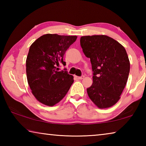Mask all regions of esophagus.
I'll use <instances>...</instances> for the list:
<instances>
[{"instance_id": "34e87169", "label": "esophagus", "mask_w": 146, "mask_h": 146, "mask_svg": "<svg viewBox=\"0 0 146 146\" xmlns=\"http://www.w3.org/2000/svg\"><path fill=\"white\" fill-rule=\"evenodd\" d=\"M76 78L78 79V80H81V79H83L84 78V76L82 75L81 76H76Z\"/></svg>"}]
</instances>
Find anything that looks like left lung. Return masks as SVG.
<instances>
[{
  "label": "left lung",
  "instance_id": "left-lung-1",
  "mask_svg": "<svg viewBox=\"0 0 146 146\" xmlns=\"http://www.w3.org/2000/svg\"><path fill=\"white\" fill-rule=\"evenodd\" d=\"M80 42L93 70V84L87 89L89 97L100 109L111 107L120 99L129 76L126 51L106 35L84 36Z\"/></svg>",
  "mask_w": 146,
  "mask_h": 146
}]
</instances>
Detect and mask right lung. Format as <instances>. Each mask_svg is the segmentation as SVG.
Instances as JSON below:
<instances>
[{
	"label": "right lung",
	"instance_id": "1",
	"mask_svg": "<svg viewBox=\"0 0 146 146\" xmlns=\"http://www.w3.org/2000/svg\"><path fill=\"white\" fill-rule=\"evenodd\" d=\"M76 36L46 34L31 44L26 58L28 84L36 100L53 106L65 97L73 83V76L66 69L58 71L64 54L76 40Z\"/></svg>",
	"mask_w": 146,
	"mask_h": 146
}]
</instances>
